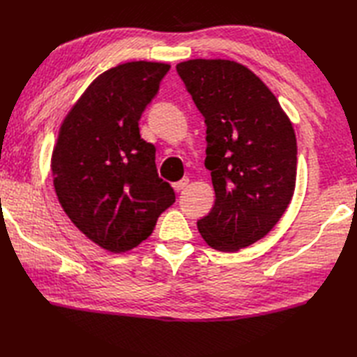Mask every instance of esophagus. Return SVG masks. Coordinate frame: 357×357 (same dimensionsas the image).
<instances>
[{"label": "esophagus", "instance_id": "1", "mask_svg": "<svg viewBox=\"0 0 357 357\" xmlns=\"http://www.w3.org/2000/svg\"><path fill=\"white\" fill-rule=\"evenodd\" d=\"M189 183V178L188 177H185V178H181V180H178V181H176V183H172V188L176 189L177 192H180V191H183V189L186 188V185Z\"/></svg>", "mask_w": 357, "mask_h": 357}]
</instances>
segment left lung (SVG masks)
<instances>
[{
	"instance_id": "left-lung-1",
	"label": "left lung",
	"mask_w": 357,
	"mask_h": 357,
	"mask_svg": "<svg viewBox=\"0 0 357 357\" xmlns=\"http://www.w3.org/2000/svg\"><path fill=\"white\" fill-rule=\"evenodd\" d=\"M177 73L206 123L215 203L197 221L212 249L236 252L264 238L291 202L296 136L261 79L229 59H189Z\"/></svg>"
}]
</instances>
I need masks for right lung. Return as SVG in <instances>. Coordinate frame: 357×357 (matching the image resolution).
Here are the masks:
<instances>
[{
	"mask_svg": "<svg viewBox=\"0 0 357 357\" xmlns=\"http://www.w3.org/2000/svg\"><path fill=\"white\" fill-rule=\"evenodd\" d=\"M169 68L132 61L104 71L61 123L52 154L54 191L73 225L108 252L137 248L176 202L157 174L154 145L139 131Z\"/></svg>",
	"mask_w": 357,
	"mask_h": 357,
	"instance_id": "right-lung-1",
	"label": "right lung"
}]
</instances>
